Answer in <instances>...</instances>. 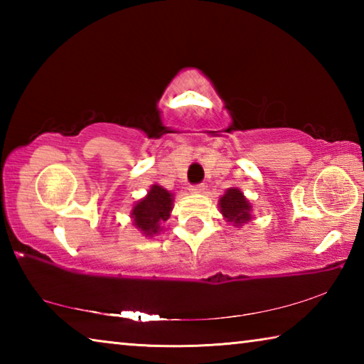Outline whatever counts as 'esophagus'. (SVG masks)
Wrapping results in <instances>:
<instances>
[{"label":"esophagus","mask_w":364,"mask_h":364,"mask_svg":"<svg viewBox=\"0 0 364 364\" xmlns=\"http://www.w3.org/2000/svg\"><path fill=\"white\" fill-rule=\"evenodd\" d=\"M189 191L193 194H202L205 191V186H204V184H193V186L189 188Z\"/></svg>","instance_id":"34e87169"}]
</instances>
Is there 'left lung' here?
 Here are the masks:
<instances>
[{"instance_id": "8db88e82", "label": "left lung", "mask_w": 364, "mask_h": 364, "mask_svg": "<svg viewBox=\"0 0 364 364\" xmlns=\"http://www.w3.org/2000/svg\"><path fill=\"white\" fill-rule=\"evenodd\" d=\"M220 210L228 221H232L234 226L247 223L250 220L249 202L236 188H230L223 197H220Z\"/></svg>"}]
</instances>
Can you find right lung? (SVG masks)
<instances>
[{
    "label": "right lung",
    "instance_id": "1",
    "mask_svg": "<svg viewBox=\"0 0 364 364\" xmlns=\"http://www.w3.org/2000/svg\"><path fill=\"white\" fill-rule=\"evenodd\" d=\"M173 205V196L164 188L154 184L143 200L133 207L132 217L138 230L146 236H152L160 231V225L167 221Z\"/></svg>",
    "mask_w": 364,
    "mask_h": 364
}]
</instances>
